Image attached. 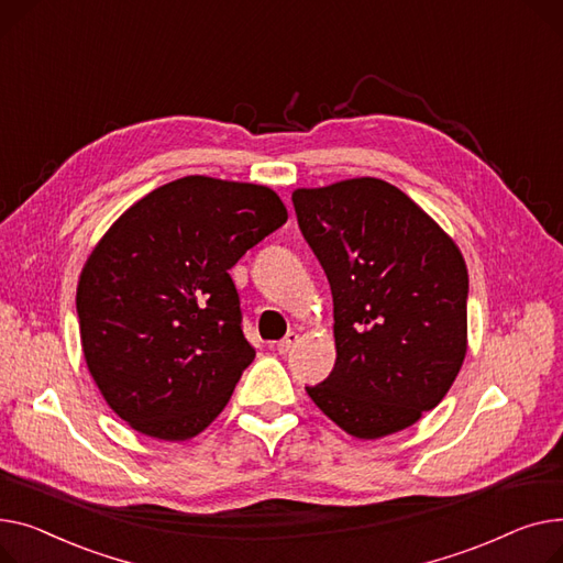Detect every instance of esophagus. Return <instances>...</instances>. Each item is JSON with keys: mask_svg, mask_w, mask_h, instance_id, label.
Wrapping results in <instances>:
<instances>
[{"mask_svg": "<svg viewBox=\"0 0 563 563\" xmlns=\"http://www.w3.org/2000/svg\"><path fill=\"white\" fill-rule=\"evenodd\" d=\"M297 341H300V336H297L295 332H288V334L277 343V352H279V354H288Z\"/></svg>", "mask_w": 563, "mask_h": 563, "instance_id": "34e87169", "label": "esophagus"}]
</instances>
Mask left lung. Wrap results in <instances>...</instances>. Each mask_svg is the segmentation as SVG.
Listing matches in <instances>:
<instances>
[{"label": "left lung", "mask_w": 563, "mask_h": 563, "mask_svg": "<svg viewBox=\"0 0 563 563\" xmlns=\"http://www.w3.org/2000/svg\"><path fill=\"white\" fill-rule=\"evenodd\" d=\"M292 207L334 297V371L307 393L356 439L411 427L445 398L466 356L464 256L382 179L300 188Z\"/></svg>", "instance_id": "8db88e82"}]
</instances>
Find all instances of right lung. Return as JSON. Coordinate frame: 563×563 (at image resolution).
Segmentation results:
<instances>
[{
    "label": "right lung",
    "instance_id": "add662e5",
    "mask_svg": "<svg viewBox=\"0 0 563 563\" xmlns=\"http://www.w3.org/2000/svg\"><path fill=\"white\" fill-rule=\"evenodd\" d=\"M286 220L266 186L192 175L145 195L97 243L77 286L81 347L141 434L186 441L224 409L256 354L229 271Z\"/></svg>",
    "mask_w": 563,
    "mask_h": 563
}]
</instances>
